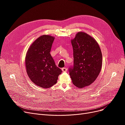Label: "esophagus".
Returning a JSON list of instances; mask_svg holds the SVG:
<instances>
[{"instance_id":"obj_1","label":"esophagus","mask_w":125,"mask_h":125,"mask_svg":"<svg viewBox=\"0 0 125 125\" xmlns=\"http://www.w3.org/2000/svg\"><path fill=\"white\" fill-rule=\"evenodd\" d=\"M62 71L63 72H66L67 71V68H66V67L62 68Z\"/></svg>"}]
</instances>
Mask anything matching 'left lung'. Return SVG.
<instances>
[{
	"label": "left lung",
	"instance_id": "8db88e82",
	"mask_svg": "<svg viewBox=\"0 0 125 125\" xmlns=\"http://www.w3.org/2000/svg\"><path fill=\"white\" fill-rule=\"evenodd\" d=\"M73 51V66L69 68L73 84L82 88L91 84L99 75L102 55L96 40L88 34L79 32L71 40Z\"/></svg>",
	"mask_w": 125,
	"mask_h": 125
}]
</instances>
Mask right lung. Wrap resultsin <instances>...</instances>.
Segmentation results:
<instances>
[{
	"mask_svg": "<svg viewBox=\"0 0 125 125\" xmlns=\"http://www.w3.org/2000/svg\"><path fill=\"white\" fill-rule=\"evenodd\" d=\"M54 39L51 35H42L31 44L26 52L27 74L33 83L41 88H48L56 84L62 73L50 54Z\"/></svg>",
	"mask_w": 125,
	"mask_h": 125,
	"instance_id": "add662e5",
	"label": "right lung"
}]
</instances>
